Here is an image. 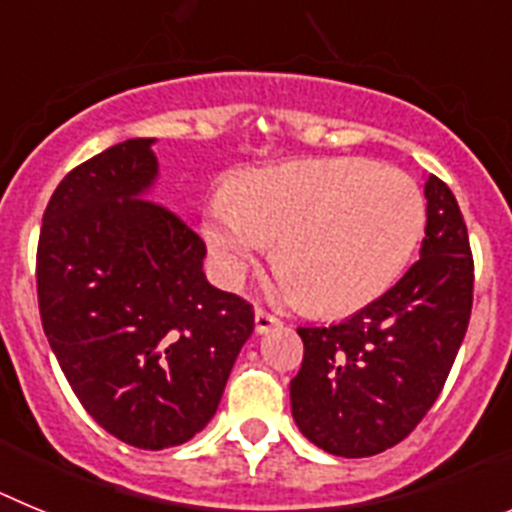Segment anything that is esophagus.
<instances>
[{"instance_id":"obj_1","label":"esophagus","mask_w":512,"mask_h":512,"mask_svg":"<svg viewBox=\"0 0 512 512\" xmlns=\"http://www.w3.org/2000/svg\"><path fill=\"white\" fill-rule=\"evenodd\" d=\"M253 323H256V333H269L271 328H277L279 318L269 315L266 310H256V315H253Z\"/></svg>"}]
</instances>
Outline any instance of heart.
I'll return each instance as SVG.
<instances>
[{"label":"heart","instance_id":"heart-1","mask_svg":"<svg viewBox=\"0 0 512 512\" xmlns=\"http://www.w3.org/2000/svg\"><path fill=\"white\" fill-rule=\"evenodd\" d=\"M425 217L408 174L369 158H307L251 171L230 194L217 192L202 238L228 284L277 241L284 292L318 315H351L405 274Z\"/></svg>","mask_w":512,"mask_h":512}]
</instances>
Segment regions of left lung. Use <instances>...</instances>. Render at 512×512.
Masks as SVG:
<instances>
[{"instance_id": "obj_1", "label": "left lung", "mask_w": 512, "mask_h": 512, "mask_svg": "<svg viewBox=\"0 0 512 512\" xmlns=\"http://www.w3.org/2000/svg\"><path fill=\"white\" fill-rule=\"evenodd\" d=\"M420 259L377 302L333 325L297 328L292 418L333 456L382 454L413 431L449 377L472 315L474 264L456 197L425 176Z\"/></svg>"}]
</instances>
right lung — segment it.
<instances>
[{
	"mask_svg": "<svg viewBox=\"0 0 512 512\" xmlns=\"http://www.w3.org/2000/svg\"><path fill=\"white\" fill-rule=\"evenodd\" d=\"M153 143L130 138L63 176L40 228L38 305L87 413L158 451L210 423L253 310L207 282L200 235L151 200Z\"/></svg>",
	"mask_w": 512,
	"mask_h": 512,
	"instance_id": "right-lung-1",
	"label": "right lung"
}]
</instances>
